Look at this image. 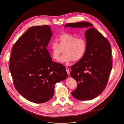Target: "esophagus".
<instances>
[{"instance_id": "34e87169", "label": "esophagus", "mask_w": 124, "mask_h": 124, "mask_svg": "<svg viewBox=\"0 0 124 124\" xmlns=\"http://www.w3.org/2000/svg\"><path fill=\"white\" fill-rule=\"evenodd\" d=\"M66 70L67 74L69 75V72H70V69L68 67H66Z\"/></svg>"}]
</instances>
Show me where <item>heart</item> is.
I'll return each instance as SVG.
<instances>
[{"label": "heart", "instance_id": "heart-1", "mask_svg": "<svg viewBox=\"0 0 124 124\" xmlns=\"http://www.w3.org/2000/svg\"><path fill=\"white\" fill-rule=\"evenodd\" d=\"M58 43L52 42L49 47L51 55L54 60H59L63 49L64 54L60 59L62 63L78 61L84 55L86 49V43L84 39L77 38L69 33H64L58 37Z\"/></svg>", "mask_w": 124, "mask_h": 124}]
</instances>
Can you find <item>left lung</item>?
<instances>
[{"mask_svg": "<svg viewBox=\"0 0 124 124\" xmlns=\"http://www.w3.org/2000/svg\"><path fill=\"white\" fill-rule=\"evenodd\" d=\"M65 28H86V49L82 58L72 66L70 75L77 82L72 95L77 100H92L100 95L108 82L112 69L111 48L107 39L87 22L67 23Z\"/></svg>", "mask_w": 124, "mask_h": 124, "instance_id": "8db88e82", "label": "left lung"}]
</instances>
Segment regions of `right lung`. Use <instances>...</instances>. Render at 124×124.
<instances>
[{"mask_svg": "<svg viewBox=\"0 0 124 124\" xmlns=\"http://www.w3.org/2000/svg\"><path fill=\"white\" fill-rule=\"evenodd\" d=\"M52 32L48 25L32 26L14 44L9 69L16 90L26 100L42 103L54 94V85L68 76L65 66L53 62L46 47Z\"/></svg>", "mask_w": 124, "mask_h": 124, "instance_id": "right-lung-1", "label": "right lung"}]
</instances>
